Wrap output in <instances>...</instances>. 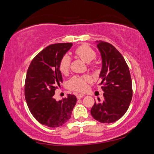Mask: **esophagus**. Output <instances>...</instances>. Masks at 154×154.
Masks as SVG:
<instances>
[{"mask_svg": "<svg viewBox=\"0 0 154 154\" xmlns=\"http://www.w3.org/2000/svg\"><path fill=\"white\" fill-rule=\"evenodd\" d=\"M76 96H77V99H81L82 98H83V97L84 96V94H77Z\"/></svg>", "mask_w": 154, "mask_h": 154, "instance_id": "esophagus-1", "label": "esophagus"}]
</instances>
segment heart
<instances>
[{
	"label": "heart",
	"instance_id": "b5f03b06",
	"mask_svg": "<svg viewBox=\"0 0 154 154\" xmlns=\"http://www.w3.org/2000/svg\"><path fill=\"white\" fill-rule=\"evenodd\" d=\"M75 54L77 57L85 63H90L96 58L94 49L86 45H82L75 49ZM71 58L68 55H64L59 62V70L63 74H67L70 68ZM91 81L88 75L74 76L68 80L67 86L70 90L78 92H83L87 88V84Z\"/></svg>",
	"mask_w": 154,
	"mask_h": 154
}]
</instances>
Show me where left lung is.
I'll return each instance as SVG.
<instances>
[{
    "label": "left lung",
    "mask_w": 154,
    "mask_h": 154,
    "mask_svg": "<svg viewBox=\"0 0 154 154\" xmlns=\"http://www.w3.org/2000/svg\"><path fill=\"white\" fill-rule=\"evenodd\" d=\"M103 68L99 85L104 91L103 101L98 98L91 110L95 119L103 123L115 122L124 115L133 97L132 79L128 66L121 54L113 45L100 41Z\"/></svg>",
    "instance_id": "1"
}]
</instances>
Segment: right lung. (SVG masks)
Masks as SVG:
<instances>
[{"label":"right lung","instance_id":"1","mask_svg":"<svg viewBox=\"0 0 154 154\" xmlns=\"http://www.w3.org/2000/svg\"><path fill=\"white\" fill-rule=\"evenodd\" d=\"M72 46L70 42L49 45L35 56L28 68L26 101L32 115L46 126L56 128L66 123L76 104L75 95L68 94L59 101L54 98L55 90L63 81L59 62Z\"/></svg>","mask_w":154,"mask_h":154}]
</instances>
